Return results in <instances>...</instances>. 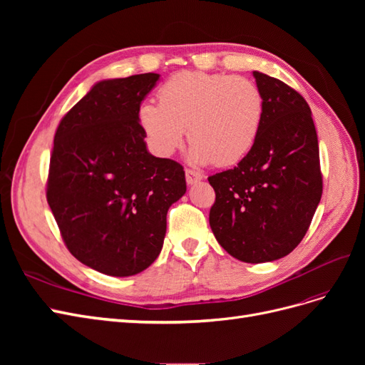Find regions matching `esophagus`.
<instances>
[{
    "label": "esophagus",
    "mask_w": 365,
    "mask_h": 365,
    "mask_svg": "<svg viewBox=\"0 0 365 365\" xmlns=\"http://www.w3.org/2000/svg\"><path fill=\"white\" fill-rule=\"evenodd\" d=\"M202 178H204V175H202V173H200V172L190 170V169H187V170H185V181H187V184H189V185L196 184V182H200Z\"/></svg>",
    "instance_id": "1"
}]
</instances>
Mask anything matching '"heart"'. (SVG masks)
<instances>
[{
	"label": "heart",
	"mask_w": 365,
	"mask_h": 365,
	"mask_svg": "<svg viewBox=\"0 0 365 365\" xmlns=\"http://www.w3.org/2000/svg\"><path fill=\"white\" fill-rule=\"evenodd\" d=\"M160 105L146 102L138 123L152 152L170 157L181 148L189 128L190 160L230 168L256 145L264 98L260 88L242 76L182 71L158 91Z\"/></svg>",
	"instance_id": "obj_1"
}]
</instances>
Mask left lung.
<instances>
[{"instance_id": "obj_1", "label": "left lung", "mask_w": 365, "mask_h": 365, "mask_svg": "<svg viewBox=\"0 0 365 365\" xmlns=\"http://www.w3.org/2000/svg\"><path fill=\"white\" fill-rule=\"evenodd\" d=\"M264 98L259 138L235 169L210 176V227L230 256L282 259L302 242L322 200L318 138L311 108L291 86L252 71Z\"/></svg>"}]
</instances>
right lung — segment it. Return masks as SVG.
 Listing matches in <instances>:
<instances>
[{"instance_id":"add662e5","label":"right lung","mask_w":365,"mask_h":365,"mask_svg":"<svg viewBox=\"0 0 365 365\" xmlns=\"http://www.w3.org/2000/svg\"><path fill=\"white\" fill-rule=\"evenodd\" d=\"M160 74L97 82L58 126L47 201L81 263L129 277L160 256L169 207L187 190L182 165L148 150L138 109Z\"/></svg>"}]
</instances>
